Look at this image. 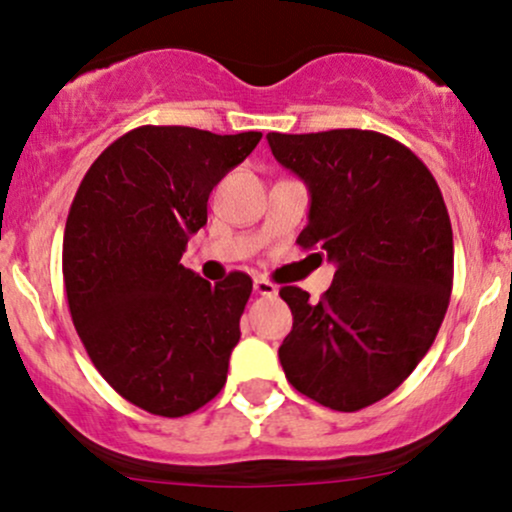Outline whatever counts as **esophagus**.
Here are the masks:
<instances>
[{
	"mask_svg": "<svg viewBox=\"0 0 512 512\" xmlns=\"http://www.w3.org/2000/svg\"><path fill=\"white\" fill-rule=\"evenodd\" d=\"M252 286H255V293H260V296L272 298V296H276V293H279L276 284H272L269 279H262V276H260V279H255V284H252Z\"/></svg>",
	"mask_w": 512,
	"mask_h": 512,
	"instance_id": "1",
	"label": "esophagus"
}]
</instances>
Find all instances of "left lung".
I'll list each match as a JSON object with an SVG mask.
<instances>
[{"label": "left lung", "mask_w": 512, "mask_h": 512, "mask_svg": "<svg viewBox=\"0 0 512 512\" xmlns=\"http://www.w3.org/2000/svg\"><path fill=\"white\" fill-rule=\"evenodd\" d=\"M276 161L310 192L296 243L337 264L317 303L284 286L293 327L286 380L334 411L397 390L440 330L452 291V226L436 178L404 144L370 129L267 134Z\"/></svg>", "instance_id": "obj_1"}]
</instances>
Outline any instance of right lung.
Masks as SVG:
<instances>
[{"mask_svg":"<svg viewBox=\"0 0 512 512\" xmlns=\"http://www.w3.org/2000/svg\"><path fill=\"white\" fill-rule=\"evenodd\" d=\"M260 139L144 125L76 190L62 245L69 313L105 383L149 414H192L226 385L252 279L231 272L211 286L180 257L211 190Z\"/></svg>","mask_w":512,"mask_h":512,"instance_id":"obj_1","label":"right lung"}]
</instances>
